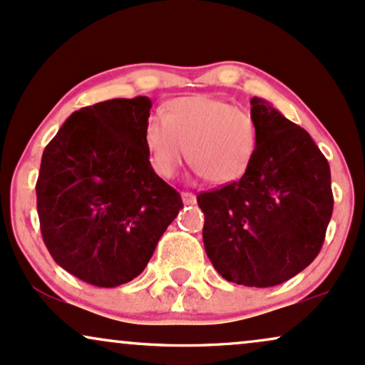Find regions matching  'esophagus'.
<instances>
[{"instance_id": "esophagus-1", "label": "esophagus", "mask_w": 365, "mask_h": 365, "mask_svg": "<svg viewBox=\"0 0 365 365\" xmlns=\"http://www.w3.org/2000/svg\"><path fill=\"white\" fill-rule=\"evenodd\" d=\"M181 198H182L184 205H195L196 203V196L192 195V192H182Z\"/></svg>"}]
</instances>
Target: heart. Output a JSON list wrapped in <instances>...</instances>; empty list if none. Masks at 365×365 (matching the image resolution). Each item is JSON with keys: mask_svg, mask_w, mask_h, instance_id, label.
<instances>
[{"mask_svg": "<svg viewBox=\"0 0 365 365\" xmlns=\"http://www.w3.org/2000/svg\"><path fill=\"white\" fill-rule=\"evenodd\" d=\"M143 136L150 164L160 178L175 175L187 155L196 174L213 184L239 181L258 145L252 115L210 96L170 101L165 114L155 113L147 119Z\"/></svg>", "mask_w": 365, "mask_h": 365, "instance_id": "b5f03b06", "label": "heart"}]
</instances>
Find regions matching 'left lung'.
<instances>
[{"label": "left lung", "mask_w": 365, "mask_h": 365, "mask_svg": "<svg viewBox=\"0 0 365 365\" xmlns=\"http://www.w3.org/2000/svg\"><path fill=\"white\" fill-rule=\"evenodd\" d=\"M258 145L239 181L200 192L203 244L225 280L284 284L309 267L333 213L328 160L304 128L259 97L251 98Z\"/></svg>", "instance_id": "1"}]
</instances>
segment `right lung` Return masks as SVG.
<instances>
[{
    "instance_id": "right-lung-1",
    "label": "right lung",
    "mask_w": 365,
    "mask_h": 365,
    "mask_svg": "<svg viewBox=\"0 0 365 365\" xmlns=\"http://www.w3.org/2000/svg\"><path fill=\"white\" fill-rule=\"evenodd\" d=\"M148 97L81 107L49 141L36 184L47 250L59 267L96 287L128 284L182 208L155 174L145 145Z\"/></svg>"
}]
</instances>
